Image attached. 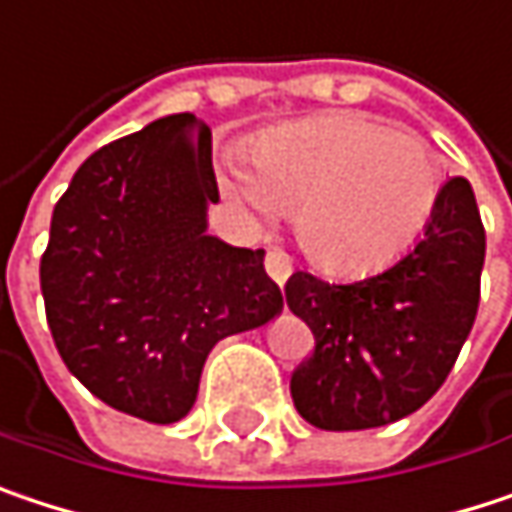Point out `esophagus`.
Masks as SVG:
<instances>
[{
    "label": "esophagus",
    "mask_w": 512,
    "mask_h": 512,
    "mask_svg": "<svg viewBox=\"0 0 512 512\" xmlns=\"http://www.w3.org/2000/svg\"><path fill=\"white\" fill-rule=\"evenodd\" d=\"M265 271H268V277L277 283V286H283L288 280V274H291V262H288V256L283 250H268L265 253Z\"/></svg>",
    "instance_id": "1"
}]
</instances>
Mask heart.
I'll use <instances>...</instances> for the list:
<instances>
[{"mask_svg":"<svg viewBox=\"0 0 512 512\" xmlns=\"http://www.w3.org/2000/svg\"><path fill=\"white\" fill-rule=\"evenodd\" d=\"M436 150L380 120L333 111L262 135L232 191L294 215L306 256L330 274H374L407 256L442 200Z\"/></svg>","mask_w":512,"mask_h":512,"instance_id":"1","label":"heart"}]
</instances>
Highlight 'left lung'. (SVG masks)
Wrapping results in <instances>:
<instances>
[{
    "instance_id": "left-lung-1",
    "label": "left lung",
    "mask_w": 512,
    "mask_h": 512,
    "mask_svg": "<svg viewBox=\"0 0 512 512\" xmlns=\"http://www.w3.org/2000/svg\"><path fill=\"white\" fill-rule=\"evenodd\" d=\"M483 256L475 191L451 176L433 224L392 268L356 283L291 274L288 309L315 336L291 371L297 413L321 430H365L424 407L472 333Z\"/></svg>"
}]
</instances>
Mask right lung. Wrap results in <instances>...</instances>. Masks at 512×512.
Segmentation results:
<instances>
[{
	"label": "right lung",
	"instance_id": "add662e5",
	"mask_svg": "<svg viewBox=\"0 0 512 512\" xmlns=\"http://www.w3.org/2000/svg\"><path fill=\"white\" fill-rule=\"evenodd\" d=\"M209 203L212 132L188 111L99 147L55 203L40 256L52 342L120 413L188 416L209 351L283 309L262 250L206 235Z\"/></svg>",
	"mask_w": 512,
	"mask_h": 512
}]
</instances>
